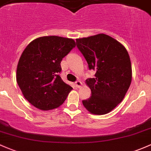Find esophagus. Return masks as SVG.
<instances>
[{
    "label": "esophagus",
    "instance_id": "obj_1",
    "mask_svg": "<svg viewBox=\"0 0 151 151\" xmlns=\"http://www.w3.org/2000/svg\"><path fill=\"white\" fill-rule=\"evenodd\" d=\"M75 85L77 88H81L82 86V83L80 81H77L75 82Z\"/></svg>",
    "mask_w": 151,
    "mask_h": 151
}]
</instances>
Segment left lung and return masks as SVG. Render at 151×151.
Returning a JSON list of instances; mask_svg holds the SVG:
<instances>
[{"label": "left lung", "mask_w": 151, "mask_h": 151, "mask_svg": "<svg viewBox=\"0 0 151 151\" xmlns=\"http://www.w3.org/2000/svg\"><path fill=\"white\" fill-rule=\"evenodd\" d=\"M76 46L95 77L86 83L91 91L85 108L93 114H105L121 103L132 81V66L127 50L112 37L104 35L76 39Z\"/></svg>", "instance_id": "1"}]
</instances>
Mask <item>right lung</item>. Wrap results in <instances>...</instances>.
Instances as JSON below:
<instances>
[{"label":"right lung","mask_w":151,"mask_h":151,"mask_svg":"<svg viewBox=\"0 0 151 151\" xmlns=\"http://www.w3.org/2000/svg\"><path fill=\"white\" fill-rule=\"evenodd\" d=\"M76 47L73 39L58 36L41 37L27 45L17 70V81L24 96L40 109L59 107L73 88L59 73L60 63Z\"/></svg>","instance_id":"obj_1"}]
</instances>
